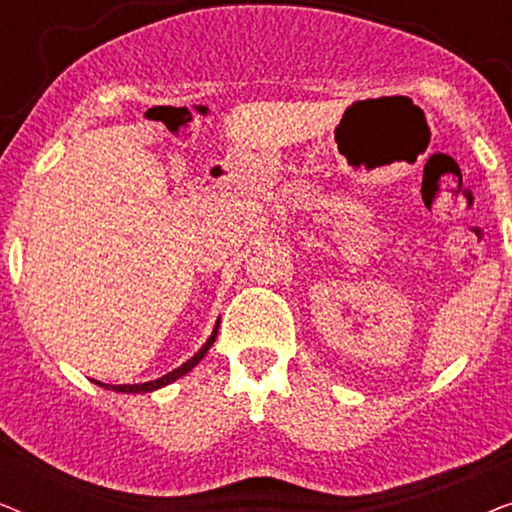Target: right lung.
<instances>
[{
  "label": "right lung",
  "mask_w": 512,
  "mask_h": 512,
  "mask_svg": "<svg viewBox=\"0 0 512 512\" xmlns=\"http://www.w3.org/2000/svg\"><path fill=\"white\" fill-rule=\"evenodd\" d=\"M216 333H219V321H216L212 335H209V340L205 342V345L200 347L198 354H193L191 359H188L186 363H181L179 368H174L172 373L158 377V380H153V382H142V384H104V382H100V380H93V382L97 384V387H104V389H111V391H121V394H146V391H156V389H160V387H167V384L174 382V380H179V377H184V375L188 373V370H193L195 366H198V363L202 361V356L207 354V349L214 345Z\"/></svg>",
  "instance_id": "1"
}]
</instances>
